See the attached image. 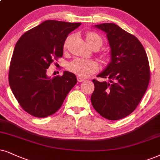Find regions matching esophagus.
Listing matches in <instances>:
<instances>
[{"instance_id":"esophagus-1","label":"esophagus","mask_w":160,"mask_h":160,"mask_svg":"<svg viewBox=\"0 0 160 160\" xmlns=\"http://www.w3.org/2000/svg\"><path fill=\"white\" fill-rule=\"evenodd\" d=\"M77 79H78V81L79 82H81L84 81V80H85L84 78H82L81 77H80V76H78V78H77Z\"/></svg>"}]
</instances>
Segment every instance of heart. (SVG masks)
I'll return each instance as SVG.
<instances>
[{"label":"heart","mask_w":160,"mask_h":160,"mask_svg":"<svg viewBox=\"0 0 160 160\" xmlns=\"http://www.w3.org/2000/svg\"><path fill=\"white\" fill-rule=\"evenodd\" d=\"M86 40L90 46L93 47L94 45H98L99 47L102 43V39L99 34L95 32H88L86 35ZM103 58H106L102 56ZM68 69L72 73L78 74V76L86 78L91 74L96 72L99 69L98 62L93 60L75 59L68 64Z\"/></svg>","instance_id":"heart-1"}]
</instances>
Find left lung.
<instances>
[{
	"instance_id": "left-lung-1",
	"label": "left lung",
	"mask_w": 160,
	"mask_h": 160,
	"mask_svg": "<svg viewBox=\"0 0 160 160\" xmlns=\"http://www.w3.org/2000/svg\"><path fill=\"white\" fill-rule=\"evenodd\" d=\"M107 34L112 60L94 79L92 106L104 118L117 120L131 114L142 100L150 81V67L145 48L139 40L112 23L96 25Z\"/></svg>"
}]
</instances>
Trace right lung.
<instances>
[{
	"label": "right lung",
	"mask_w": 160,
	"mask_h": 160,
	"mask_svg": "<svg viewBox=\"0 0 160 160\" xmlns=\"http://www.w3.org/2000/svg\"><path fill=\"white\" fill-rule=\"evenodd\" d=\"M81 23L48 20L26 32L16 43L9 71V83L25 112L38 118L59 110L77 83L75 74L65 71L54 78L46 75L50 64L63 54L66 38Z\"/></svg>",
	"instance_id": "obj_1"
}]
</instances>
